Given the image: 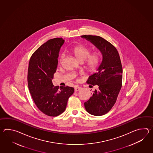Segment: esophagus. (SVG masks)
Segmentation results:
<instances>
[{"instance_id":"esophagus-1","label":"esophagus","mask_w":153,"mask_h":153,"mask_svg":"<svg viewBox=\"0 0 153 153\" xmlns=\"http://www.w3.org/2000/svg\"><path fill=\"white\" fill-rule=\"evenodd\" d=\"M81 89V87H80V86H75V87H74V90H75V91H79V90H80Z\"/></svg>"}]
</instances>
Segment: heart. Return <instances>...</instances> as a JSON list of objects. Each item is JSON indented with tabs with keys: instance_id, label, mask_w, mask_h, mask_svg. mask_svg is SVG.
Listing matches in <instances>:
<instances>
[{
	"instance_id": "obj_1",
	"label": "heart",
	"mask_w": 153,
	"mask_h": 153,
	"mask_svg": "<svg viewBox=\"0 0 153 153\" xmlns=\"http://www.w3.org/2000/svg\"><path fill=\"white\" fill-rule=\"evenodd\" d=\"M71 51L79 61L83 62L86 68L89 71H94L97 68L101 62V55L97 51L91 52L90 49L82 45H78L73 46ZM65 57V53H61L59 57V62L61 63Z\"/></svg>"
}]
</instances>
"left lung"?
<instances>
[{"label":"left lung","instance_id":"8db88e82","mask_svg":"<svg viewBox=\"0 0 153 153\" xmlns=\"http://www.w3.org/2000/svg\"><path fill=\"white\" fill-rule=\"evenodd\" d=\"M100 50L103 59L98 72L88 78L86 82L98 85L92 97L84 103L88 113L101 116L107 114L114 106L122 86L123 68L117 50L111 42L100 36H81Z\"/></svg>","mask_w":153,"mask_h":153}]
</instances>
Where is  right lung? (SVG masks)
Here are the masks:
<instances>
[{
    "instance_id": "add662e5",
    "label": "right lung",
    "mask_w": 153,
    "mask_h": 153,
    "mask_svg": "<svg viewBox=\"0 0 153 153\" xmlns=\"http://www.w3.org/2000/svg\"><path fill=\"white\" fill-rule=\"evenodd\" d=\"M64 42L61 38L50 39L33 53L29 62L27 81L30 93L39 110L50 117L65 111L69 97L74 91L72 87L59 88L52 83Z\"/></svg>"
}]
</instances>
